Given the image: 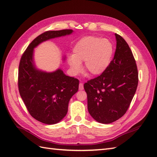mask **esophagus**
I'll list each match as a JSON object with an SVG mask.
<instances>
[{
	"label": "esophagus",
	"mask_w": 157,
	"mask_h": 157,
	"mask_svg": "<svg viewBox=\"0 0 157 157\" xmlns=\"http://www.w3.org/2000/svg\"><path fill=\"white\" fill-rule=\"evenodd\" d=\"M84 89V86H83V83L80 82L79 84V90H83Z\"/></svg>",
	"instance_id": "1"
}]
</instances>
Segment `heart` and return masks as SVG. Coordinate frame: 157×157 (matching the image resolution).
<instances>
[{
    "instance_id": "heart-1",
    "label": "heart",
    "mask_w": 157,
    "mask_h": 157,
    "mask_svg": "<svg viewBox=\"0 0 157 157\" xmlns=\"http://www.w3.org/2000/svg\"><path fill=\"white\" fill-rule=\"evenodd\" d=\"M113 53L112 43L107 39L96 36L82 37L73 48L68 64L74 74H78L84 62L85 71L90 75L102 74L109 65Z\"/></svg>"
}]
</instances>
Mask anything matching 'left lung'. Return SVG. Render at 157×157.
<instances>
[{"label":"left lung","mask_w":157,"mask_h":157,"mask_svg":"<svg viewBox=\"0 0 157 157\" xmlns=\"http://www.w3.org/2000/svg\"><path fill=\"white\" fill-rule=\"evenodd\" d=\"M113 60L101 75L85 83L88 111L99 123L120 119L130 107L138 83V72L133 54L124 38L117 33Z\"/></svg>","instance_id":"obj_1"}]
</instances>
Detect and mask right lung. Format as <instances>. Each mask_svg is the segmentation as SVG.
<instances>
[{"instance_id": "1", "label": "right lung", "mask_w": 157, "mask_h": 157, "mask_svg": "<svg viewBox=\"0 0 157 157\" xmlns=\"http://www.w3.org/2000/svg\"><path fill=\"white\" fill-rule=\"evenodd\" d=\"M72 31L63 29L41 33L31 41L21 58L18 72L20 95L31 116L41 123L54 124L63 119L70 99L78 91L79 81L64 75L60 69L53 72L36 69L33 60V49L44 41Z\"/></svg>"}]
</instances>
